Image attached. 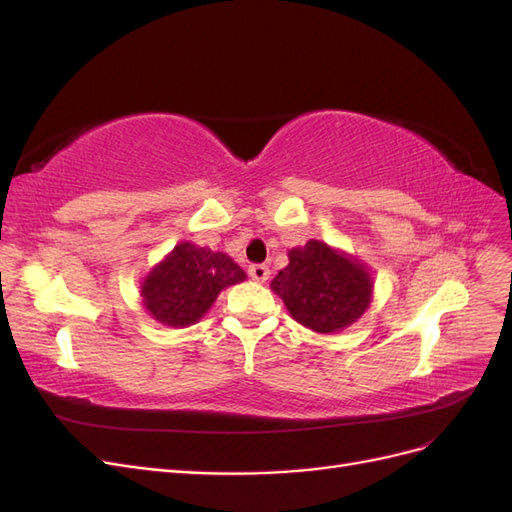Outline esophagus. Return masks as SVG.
Returning a JSON list of instances; mask_svg holds the SVG:
<instances>
[{"label": "esophagus", "mask_w": 512, "mask_h": 512, "mask_svg": "<svg viewBox=\"0 0 512 512\" xmlns=\"http://www.w3.org/2000/svg\"><path fill=\"white\" fill-rule=\"evenodd\" d=\"M247 273H250V277H252V280H256V282H267L269 275H271L267 265H252L250 269H247Z\"/></svg>", "instance_id": "esophagus-1"}]
</instances>
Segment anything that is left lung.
Here are the masks:
<instances>
[{
  "label": "left lung",
  "instance_id": "8db88e82",
  "mask_svg": "<svg viewBox=\"0 0 512 512\" xmlns=\"http://www.w3.org/2000/svg\"><path fill=\"white\" fill-rule=\"evenodd\" d=\"M288 258V267L275 275L271 288L303 327L333 333L365 312L371 280L359 262L320 241L294 247Z\"/></svg>",
  "mask_w": 512,
  "mask_h": 512
}]
</instances>
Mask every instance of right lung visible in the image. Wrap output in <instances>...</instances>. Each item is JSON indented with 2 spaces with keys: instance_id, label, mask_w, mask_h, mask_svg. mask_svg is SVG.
<instances>
[{
  "instance_id": "add662e5",
  "label": "right lung",
  "mask_w": 512,
  "mask_h": 512,
  "mask_svg": "<svg viewBox=\"0 0 512 512\" xmlns=\"http://www.w3.org/2000/svg\"><path fill=\"white\" fill-rule=\"evenodd\" d=\"M245 280V271L226 254L179 243L143 282L147 312L168 324L188 327L203 316L220 290Z\"/></svg>"
}]
</instances>
